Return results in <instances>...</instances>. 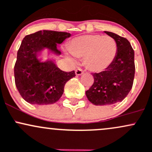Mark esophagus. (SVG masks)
<instances>
[{"instance_id":"1","label":"esophagus","mask_w":152,"mask_h":152,"mask_svg":"<svg viewBox=\"0 0 152 152\" xmlns=\"http://www.w3.org/2000/svg\"><path fill=\"white\" fill-rule=\"evenodd\" d=\"M83 73H84V72H83V71L81 69H80V68H78V69H77L75 70L76 75H82Z\"/></svg>"}]
</instances>
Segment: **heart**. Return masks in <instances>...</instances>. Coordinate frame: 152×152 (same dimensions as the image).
Returning a JSON list of instances; mask_svg holds the SVG:
<instances>
[{
  "label": "heart",
  "instance_id": "heart-1",
  "mask_svg": "<svg viewBox=\"0 0 152 152\" xmlns=\"http://www.w3.org/2000/svg\"><path fill=\"white\" fill-rule=\"evenodd\" d=\"M68 50L75 57L83 58L88 70L100 72L113 64L118 54V44L109 36L85 34L72 39Z\"/></svg>",
  "mask_w": 152,
  "mask_h": 152
}]
</instances>
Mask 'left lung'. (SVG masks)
I'll use <instances>...</instances> for the list:
<instances>
[{
	"label": "left lung",
	"instance_id": "obj_1",
	"mask_svg": "<svg viewBox=\"0 0 152 152\" xmlns=\"http://www.w3.org/2000/svg\"><path fill=\"white\" fill-rule=\"evenodd\" d=\"M105 33L115 40L118 54L108 69L93 73L94 83L85 93L88 100L95 105L121 102L132 88L135 74L134 51L130 42L113 32Z\"/></svg>",
	"mask_w": 152,
	"mask_h": 152
}]
</instances>
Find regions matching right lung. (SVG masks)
<instances>
[{"mask_svg":"<svg viewBox=\"0 0 152 152\" xmlns=\"http://www.w3.org/2000/svg\"><path fill=\"white\" fill-rule=\"evenodd\" d=\"M70 37L67 32L39 31L22 40L14 66L16 86L26 102L34 105H49L59 100L66 83L75 76V71L64 72L52 60L41 62L37 58L42 49L47 48L60 54L57 44Z\"/></svg>","mask_w":152,"mask_h":152,"instance_id":"1","label":"right lung"}]
</instances>
